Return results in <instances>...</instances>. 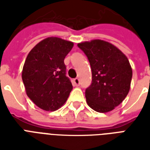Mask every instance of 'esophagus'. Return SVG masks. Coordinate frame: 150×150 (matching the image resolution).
I'll return each mask as SVG.
<instances>
[{
    "instance_id": "obj_1",
    "label": "esophagus",
    "mask_w": 150,
    "mask_h": 150,
    "mask_svg": "<svg viewBox=\"0 0 150 150\" xmlns=\"http://www.w3.org/2000/svg\"><path fill=\"white\" fill-rule=\"evenodd\" d=\"M73 84L75 86H79L80 84V81H79V78H75L74 80H73Z\"/></svg>"
}]
</instances>
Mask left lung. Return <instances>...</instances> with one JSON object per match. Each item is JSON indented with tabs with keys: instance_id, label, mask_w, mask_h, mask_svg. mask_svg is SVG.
<instances>
[{
	"instance_id": "obj_1",
	"label": "left lung",
	"mask_w": 150,
	"mask_h": 150,
	"mask_svg": "<svg viewBox=\"0 0 150 150\" xmlns=\"http://www.w3.org/2000/svg\"><path fill=\"white\" fill-rule=\"evenodd\" d=\"M90 62L91 85L86 88L88 106L98 112H107L122 102L130 89L132 71L127 59L118 48L103 40L79 43Z\"/></svg>"
}]
</instances>
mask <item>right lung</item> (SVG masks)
<instances>
[{
	"label": "right lung",
	"instance_id": "1",
	"mask_svg": "<svg viewBox=\"0 0 150 150\" xmlns=\"http://www.w3.org/2000/svg\"><path fill=\"white\" fill-rule=\"evenodd\" d=\"M73 46L71 42L59 38H47L27 55L22 81L29 98L43 110L59 109L71 91L73 87L66 75L64 59Z\"/></svg>",
	"mask_w": 150,
	"mask_h": 150
}]
</instances>
